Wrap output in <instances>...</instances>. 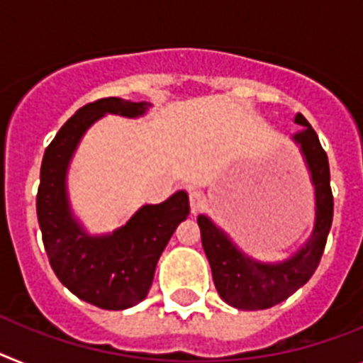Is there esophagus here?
<instances>
[{
  "instance_id": "34e87169",
  "label": "esophagus",
  "mask_w": 363,
  "mask_h": 363,
  "mask_svg": "<svg viewBox=\"0 0 363 363\" xmlns=\"http://www.w3.org/2000/svg\"><path fill=\"white\" fill-rule=\"evenodd\" d=\"M188 197H190L191 214L196 216L197 212H199L201 206H203V194H201L199 190H190V194H188Z\"/></svg>"
}]
</instances>
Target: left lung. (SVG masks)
Segmentation results:
<instances>
[{"instance_id":"left-lung-1","label":"left lung","mask_w":363,"mask_h":363,"mask_svg":"<svg viewBox=\"0 0 363 363\" xmlns=\"http://www.w3.org/2000/svg\"><path fill=\"white\" fill-rule=\"evenodd\" d=\"M295 123L303 125V129L291 138L301 145V153L312 175L315 188V223L308 242L294 252V257L277 264L255 260L243 255L212 219L203 214L197 218L201 242L212 267L216 290L225 303L238 310H266L288 299L308 282L313 271L318 269L327 245L334 216L328 158L306 118L297 114Z\"/></svg>"}]
</instances>
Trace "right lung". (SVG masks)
Segmentation results:
<instances>
[{"instance_id":"1","label":"right lung","mask_w":363,"mask_h":363,"mask_svg":"<svg viewBox=\"0 0 363 363\" xmlns=\"http://www.w3.org/2000/svg\"><path fill=\"white\" fill-rule=\"evenodd\" d=\"M147 106L120 97L88 103L60 127L42 158L36 216L51 267L73 295L103 310L130 308L147 297L158 258L190 203L181 190L160 205L142 206L112 234L90 236L72 214L66 173L90 125L105 114L138 118Z\"/></svg>"}]
</instances>
